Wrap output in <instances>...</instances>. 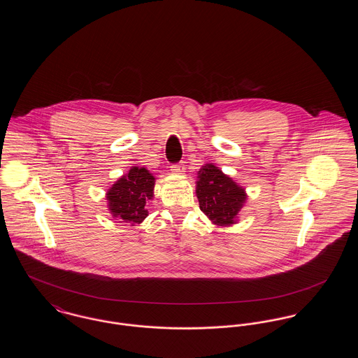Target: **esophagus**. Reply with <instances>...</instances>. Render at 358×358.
Returning <instances> with one entry per match:
<instances>
[{
  "instance_id": "1",
  "label": "esophagus",
  "mask_w": 358,
  "mask_h": 358,
  "mask_svg": "<svg viewBox=\"0 0 358 358\" xmlns=\"http://www.w3.org/2000/svg\"><path fill=\"white\" fill-rule=\"evenodd\" d=\"M171 171L173 174H182L185 171L184 165H171Z\"/></svg>"
}]
</instances>
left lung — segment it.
Segmentation results:
<instances>
[{
  "instance_id": "left-lung-1",
  "label": "left lung",
  "mask_w": 358,
  "mask_h": 358,
  "mask_svg": "<svg viewBox=\"0 0 358 358\" xmlns=\"http://www.w3.org/2000/svg\"><path fill=\"white\" fill-rule=\"evenodd\" d=\"M196 196L205 216L217 227H231L245 204V187H240L215 164H205L197 173Z\"/></svg>"
}]
</instances>
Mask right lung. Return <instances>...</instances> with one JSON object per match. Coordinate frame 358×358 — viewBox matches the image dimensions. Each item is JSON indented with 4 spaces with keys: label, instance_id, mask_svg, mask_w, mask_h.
<instances>
[{
    "label": "right lung",
    "instance_id": "add662e5",
    "mask_svg": "<svg viewBox=\"0 0 358 358\" xmlns=\"http://www.w3.org/2000/svg\"><path fill=\"white\" fill-rule=\"evenodd\" d=\"M154 185L153 173L145 166H131L106 193L111 216L131 225L141 224L149 215L148 203L153 200Z\"/></svg>",
    "mask_w": 358,
    "mask_h": 358
}]
</instances>
